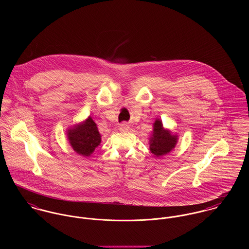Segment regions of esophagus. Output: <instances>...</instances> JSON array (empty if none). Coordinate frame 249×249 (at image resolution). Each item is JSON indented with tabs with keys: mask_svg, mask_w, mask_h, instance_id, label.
Returning <instances> with one entry per match:
<instances>
[{
	"mask_svg": "<svg viewBox=\"0 0 249 249\" xmlns=\"http://www.w3.org/2000/svg\"><path fill=\"white\" fill-rule=\"evenodd\" d=\"M129 129V125L126 123H123L120 124V130L121 131H127Z\"/></svg>",
	"mask_w": 249,
	"mask_h": 249,
	"instance_id": "1",
	"label": "esophagus"
}]
</instances>
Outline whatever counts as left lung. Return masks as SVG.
<instances>
[{
  "label": "left lung",
  "mask_w": 249,
  "mask_h": 249,
  "mask_svg": "<svg viewBox=\"0 0 249 249\" xmlns=\"http://www.w3.org/2000/svg\"><path fill=\"white\" fill-rule=\"evenodd\" d=\"M178 136L172 135L169 130H165L162 122L156 120L153 124V132L149 140V148L155 156H162L169 153L177 144Z\"/></svg>",
  "instance_id": "obj_1"
}]
</instances>
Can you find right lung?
<instances>
[{
  "mask_svg": "<svg viewBox=\"0 0 249 249\" xmlns=\"http://www.w3.org/2000/svg\"><path fill=\"white\" fill-rule=\"evenodd\" d=\"M68 139L75 152L83 156H90L101 143V134L97 124L89 117L83 124L69 129Z\"/></svg>",
  "mask_w": 249,
  "mask_h": 249,
  "instance_id": "add662e5",
  "label": "right lung"
}]
</instances>
